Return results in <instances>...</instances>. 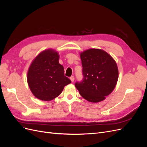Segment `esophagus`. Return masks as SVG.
<instances>
[{"instance_id":"1","label":"esophagus","mask_w":147,"mask_h":147,"mask_svg":"<svg viewBox=\"0 0 147 147\" xmlns=\"http://www.w3.org/2000/svg\"><path fill=\"white\" fill-rule=\"evenodd\" d=\"M70 80L72 81V82H74V80H75V78H74V76H72V77H70Z\"/></svg>"}]
</instances>
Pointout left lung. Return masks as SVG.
I'll use <instances>...</instances> for the list:
<instances>
[{"label":"left lung","mask_w":147,"mask_h":147,"mask_svg":"<svg viewBox=\"0 0 147 147\" xmlns=\"http://www.w3.org/2000/svg\"><path fill=\"white\" fill-rule=\"evenodd\" d=\"M83 79L75 86L86 100L99 102L105 99L116 86L118 70L115 60L107 53L90 49L80 54Z\"/></svg>","instance_id":"8db88e82"}]
</instances>
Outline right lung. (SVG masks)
<instances>
[{"mask_svg":"<svg viewBox=\"0 0 147 147\" xmlns=\"http://www.w3.org/2000/svg\"><path fill=\"white\" fill-rule=\"evenodd\" d=\"M58 53L52 50L43 51L29 67L28 83L32 94L42 100H51L60 95L65 86L71 83L64 75L59 63Z\"/></svg>","mask_w":147,"mask_h":147,"instance_id":"obj_1","label":"right lung"}]
</instances>
